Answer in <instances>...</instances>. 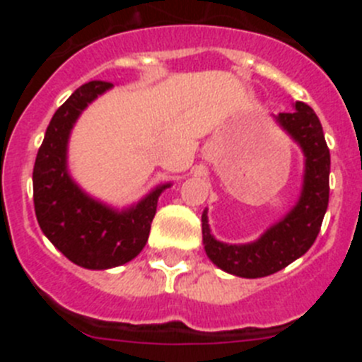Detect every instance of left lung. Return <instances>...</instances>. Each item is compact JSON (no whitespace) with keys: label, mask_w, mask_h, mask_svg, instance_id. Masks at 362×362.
I'll list each match as a JSON object with an SVG mask.
<instances>
[{"label":"left lung","mask_w":362,"mask_h":362,"mask_svg":"<svg viewBox=\"0 0 362 362\" xmlns=\"http://www.w3.org/2000/svg\"><path fill=\"white\" fill-rule=\"evenodd\" d=\"M293 108V112H281L274 119L299 145L305 158L303 187L297 203L255 241L241 245L214 238L209 210L204 209L201 216L204 252L217 268L232 276L257 279L283 270L310 250L321 230L330 194V150L315 112L300 101H296Z\"/></svg>","instance_id":"left-lung-1"}]
</instances>
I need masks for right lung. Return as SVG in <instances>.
I'll return each instance as SVG.
<instances>
[{
    "label": "right lung",
    "mask_w": 362,
    "mask_h": 362,
    "mask_svg": "<svg viewBox=\"0 0 362 362\" xmlns=\"http://www.w3.org/2000/svg\"><path fill=\"white\" fill-rule=\"evenodd\" d=\"M112 86L105 81L85 83L57 108L32 174L40 228L66 259L88 270L121 267L143 250L159 196L172 185H158L137 203L116 209L86 194L70 175L69 141L74 124Z\"/></svg>",
    "instance_id": "right-lung-1"
}]
</instances>
